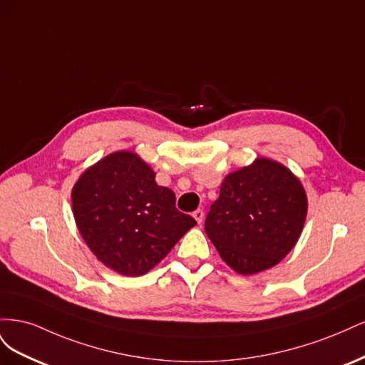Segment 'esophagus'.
Instances as JSON below:
<instances>
[{
  "label": "esophagus",
  "instance_id": "esophagus-1",
  "mask_svg": "<svg viewBox=\"0 0 365 365\" xmlns=\"http://www.w3.org/2000/svg\"><path fill=\"white\" fill-rule=\"evenodd\" d=\"M193 217L196 219V222H197V224H201V222H202V219H204V212H202V210H201V208H197L196 212H193Z\"/></svg>",
  "mask_w": 365,
  "mask_h": 365
}]
</instances>
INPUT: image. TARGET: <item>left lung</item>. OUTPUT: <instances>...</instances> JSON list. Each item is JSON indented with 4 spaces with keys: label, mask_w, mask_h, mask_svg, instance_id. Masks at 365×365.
Returning <instances> with one entry per match:
<instances>
[{
    "label": "left lung",
    "mask_w": 365,
    "mask_h": 365,
    "mask_svg": "<svg viewBox=\"0 0 365 365\" xmlns=\"http://www.w3.org/2000/svg\"><path fill=\"white\" fill-rule=\"evenodd\" d=\"M306 215L300 180L279 161L259 157L225 176L207 215L205 233L231 269L252 275L288 256Z\"/></svg>",
    "instance_id": "8db88e82"
}]
</instances>
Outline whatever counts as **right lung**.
Here are the masks:
<instances>
[{
    "label": "right lung",
    "mask_w": 365,
    "mask_h": 365,
    "mask_svg": "<svg viewBox=\"0 0 365 365\" xmlns=\"http://www.w3.org/2000/svg\"><path fill=\"white\" fill-rule=\"evenodd\" d=\"M175 193L135 152L117 150L88 168L71 204L85 244L106 268L140 277L168 256L196 220L178 212Z\"/></svg>",
    "instance_id": "1"
}]
</instances>
